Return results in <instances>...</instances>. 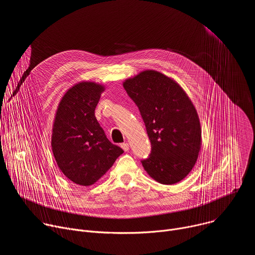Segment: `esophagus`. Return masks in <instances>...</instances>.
<instances>
[{
	"label": "esophagus",
	"mask_w": 255,
	"mask_h": 255,
	"mask_svg": "<svg viewBox=\"0 0 255 255\" xmlns=\"http://www.w3.org/2000/svg\"><path fill=\"white\" fill-rule=\"evenodd\" d=\"M121 147L124 151H128L129 150V144L128 143H122L121 144Z\"/></svg>",
	"instance_id": "1"
}]
</instances>
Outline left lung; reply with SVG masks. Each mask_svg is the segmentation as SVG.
Masks as SVG:
<instances>
[{
	"instance_id": "left-lung-1",
	"label": "left lung",
	"mask_w": 255,
	"mask_h": 255,
	"mask_svg": "<svg viewBox=\"0 0 255 255\" xmlns=\"http://www.w3.org/2000/svg\"><path fill=\"white\" fill-rule=\"evenodd\" d=\"M123 87L137 105L151 142V153L141 160L158 183L173 185L193 169L201 149L202 130L195 106L172 79L144 70Z\"/></svg>"
}]
</instances>
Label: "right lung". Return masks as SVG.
Listing matches in <instances>:
<instances>
[{"instance_id": "add662e5", "label": "right lung", "mask_w": 255, "mask_h": 255, "mask_svg": "<svg viewBox=\"0 0 255 255\" xmlns=\"http://www.w3.org/2000/svg\"><path fill=\"white\" fill-rule=\"evenodd\" d=\"M103 85L81 82L62 97L54 118L51 147L62 173L72 183L92 186L124 152L110 142L95 116Z\"/></svg>"}]
</instances>
